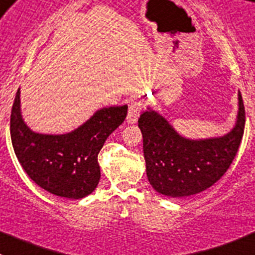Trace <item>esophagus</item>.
Instances as JSON below:
<instances>
[{"label":"esophagus","mask_w":255,"mask_h":255,"mask_svg":"<svg viewBox=\"0 0 255 255\" xmlns=\"http://www.w3.org/2000/svg\"><path fill=\"white\" fill-rule=\"evenodd\" d=\"M142 111V103L139 100H133L128 105V114H127V122L128 123H136L138 119L139 113Z\"/></svg>","instance_id":"34e87169"}]
</instances>
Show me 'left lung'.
I'll return each mask as SVG.
<instances>
[{
    "instance_id": "8db88e82",
    "label": "left lung",
    "mask_w": 255,
    "mask_h": 255,
    "mask_svg": "<svg viewBox=\"0 0 255 255\" xmlns=\"http://www.w3.org/2000/svg\"><path fill=\"white\" fill-rule=\"evenodd\" d=\"M235 126L221 137L192 139L179 134L160 113L147 107L138 119L146 174L153 189L173 198L201 193L226 173L243 138L245 111L238 94Z\"/></svg>"
}]
</instances>
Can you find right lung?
<instances>
[{
  "mask_svg": "<svg viewBox=\"0 0 255 255\" xmlns=\"http://www.w3.org/2000/svg\"><path fill=\"white\" fill-rule=\"evenodd\" d=\"M127 105L102 108L63 134L31 130L24 122L17 90L11 111L10 132L15 155L33 182L49 193L80 199L93 193L100 180L98 155L127 117Z\"/></svg>",
  "mask_w": 255,
  "mask_h": 255,
  "instance_id": "add662e5",
  "label": "right lung"
}]
</instances>
